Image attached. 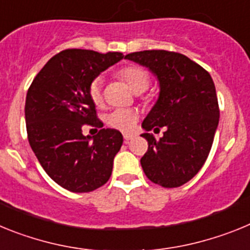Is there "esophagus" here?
<instances>
[{
	"label": "esophagus",
	"mask_w": 250,
	"mask_h": 250,
	"mask_svg": "<svg viewBox=\"0 0 250 250\" xmlns=\"http://www.w3.org/2000/svg\"><path fill=\"white\" fill-rule=\"evenodd\" d=\"M132 138H134V136L130 135V134H125V135H124V140H125V143H129L130 140H132Z\"/></svg>",
	"instance_id": "esophagus-1"
}]
</instances>
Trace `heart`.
Instances as JSON below:
<instances>
[{
    "instance_id": "1",
    "label": "heart",
    "mask_w": 250,
    "mask_h": 250,
    "mask_svg": "<svg viewBox=\"0 0 250 250\" xmlns=\"http://www.w3.org/2000/svg\"><path fill=\"white\" fill-rule=\"evenodd\" d=\"M118 76L124 80L130 89L139 94L147 89L150 83L149 72L144 67L138 65H130L120 68L118 71ZM103 79L95 77L89 85V96L92 103L96 106L103 105ZM140 115L138 110L134 109H115L106 116L107 125L123 132H131L135 130L139 123Z\"/></svg>"
}]
</instances>
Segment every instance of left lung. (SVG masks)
Wrapping results in <instances>:
<instances>
[{"mask_svg": "<svg viewBox=\"0 0 250 250\" xmlns=\"http://www.w3.org/2000/svg\"><path fill=\"white\" fill-rule=\"evenodd\" d=\"M158 77L160 92L141 126L146 130L147 151L140 163L145 175L164 188L188 183L204 165L219 123V105L213 79L185 55L146 50L125 56ZM166 129L156 141L148 131Z\"/></svg>", "mask_w": 250, "mask_h": 250, "instance_id": "1", "label": "left lung"}]
</instances>
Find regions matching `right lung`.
Returning <instances> with one entry per match:
<instances>
[{
  "label": "right lung",
  "mask_w": 250,
  "mask_h": 250,
  "mask_svg": "<svg viewBox=\"0 0 250 250\" xmlns=\"http://www.w3.org/2000/svg\"><path fill=\"white\" fill-rule=\"evenodd\" d=\"M123 57L120 52L63 50L48 60L28 89L25 118L30 146L47 175L67 190L89 193L111 176L123 145L121 132L101 129L91 138L83 135V126L103 127L89 85Z\"/></svg>",
  "instance_id": "right-lung-1"
}]
</instances>
